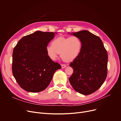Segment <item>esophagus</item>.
<instances>
[{"label": "esophagus", "instance_id": "obj_1", "mask_svg": "<svg viewBox=\"0 0 121 121\" xmlns=\"http://www.w3.org/2000/svg\"><path fill=\"white\" fill-rule=\"evenodd\" d=\"M61 66H62V68H66L67 67V66L66 65H65V64H62Z\"/></svg>", "mask_w": 121, "mask_h": 121}]
</instances>
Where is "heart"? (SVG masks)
Returning a JSON list of instances; mask_svg holds the SVG:
<instances>
[{
    "label": "heart",
    "instance_id": "obj_1",
    "mask_svg": "<svg viewBox=\"0 0 121 121\" xmlns=\"http://www.w3.org/2000/svg\"><path fill=\"white\" fill-rule=\"evenodd\" d=\"M82 43L77 36L59 37L52 42V45H48L46 52L52 60H55L61 53V58L66 62L74 60L79 56L82 49Z\"/></svg>",
    "mask_w": 121,
    "mask_h": 121
}]
</instances>
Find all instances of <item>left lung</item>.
<instances>
[{
    "instance_id": "left-lung-1",
    "label": "left lung",
    "mask_w": 121,
    "mask_h": 121,
    "mask_svg": "<svg viewBox=\"0 0 121 121\" xmlns=\"http://www.w3.org/2000/svg\"><path fill=\"white\" fill-rule=\"evenodd\" d=\"M71 34L80 38L82 47L79 56L69 64L73 73L69 81L77 92L90 95L98 90L106 78L107 51L100 38L89 31H80Z\"/></svg>"
}]
</instances>
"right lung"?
<instances>
[{"mask_svg":"<svg viewBox=\"0 0 121 121\" xmlns=\"http://www.w3.org/2000/svg\"><path fill=\"white\" fill-rule=\"evenodd\" d=\"M57 33L37 31L23 37L14 48L12 73L23 90L37 93L48 87L57 69L58 63L48 56L46 48Z\"/></svg>","mask_w":121,"mask_h":121,"instance_id":"obj_1","label":"right lung"}]
</instances>
